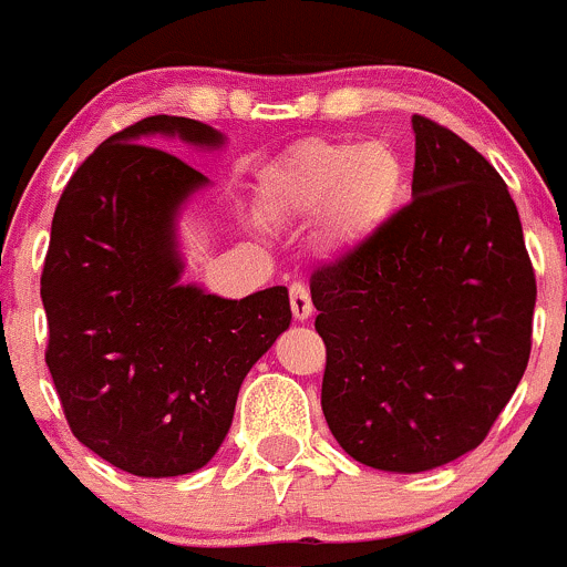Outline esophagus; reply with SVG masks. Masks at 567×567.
Masks as SVG:
<instances>
[{
	"mask_svg": "<svg viewBox=\"0 0 567 567\" xmlns=\"http://www.w3.org/2000/svg\"><path fill=\"white\" fill-rule=\"evenodd\" d=\"M289 302H291V313H295L297 322H302V319L311 317V311H313L311 295H308V289L302 284L289 286Z\"/></svg>",
	"mask_w": 567,
	"mask_h": 567,
	"instance_id": "esophagus-1",
	"label": "esophagus"
}]
</instances>
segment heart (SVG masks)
<instances>
[{"label": "heart", "instance_id": "obj_1", "mask_svg": "<svg viewBox=\"0 0 567 567\" xmlns=\"http://www.w3.org/2000/svg\"><path fill=\"white\" fill-rule=\"evenodd\" d=\"M405 189V159L385 140L313 137L272 167L265 195L278 215L322 212L330 248L355 250L396 215Z\"/></svg>", "mask_w": 567, "mask_h": 567}]
</instances>
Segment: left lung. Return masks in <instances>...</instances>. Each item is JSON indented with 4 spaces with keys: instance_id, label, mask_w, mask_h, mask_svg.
I'll use <instances>...</instances> for the list:
<instances>
[{
    "instance_id": "obj_1",
    "label": "left lung",
    "mask_w": 567,
    "mask_h": 567,
    "mask_svg": "<svg viewBox=\"0 0 567 567\" xmlns=\"http://www.w3.org/2000/svg\"><path fill=\"white\" fill-rule=\"evenodd\" d=\"M413 134L411 204L311 276L324 422L358 463L400 474L485 441L529 363L537 297L496 167L430 117Z\"/></svg>"
}]
</instances>
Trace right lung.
Returning a JSON list of instances; mask_svg holds the SVG:
<instances>
[{"instance_id": "add662e5", "label": "right lung", "mask_w": 567, "mask_h": 567, "mask_svg": "<svg viewBox=\"0 0 567 567\" xmlns=\"http://www.w3.org/2000/svg\"><path fill=\"white\" fill-rule=\"evenodd\" d=\"M220 148L193 117L151 115L106 137L54 209L43 261L52 372L69 427L134 476L204 468L234 419L239 385L289 328L286 286L226 300L178 284L176 215L209 178L145 140Z\"/></svg>"}]
</instances>
